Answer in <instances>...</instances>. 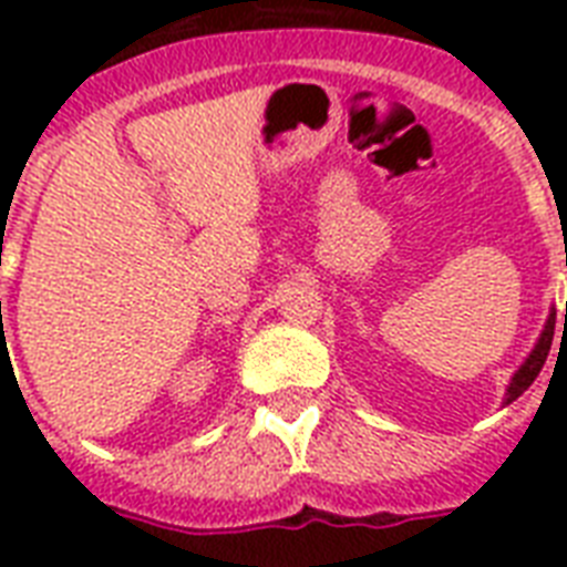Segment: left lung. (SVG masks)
Here are the masks:
<instances>
[{
  "label": "left lung",
  "instance_id": "left-lung-1",
  "mask_svg": "<svg viewBox=\"0 0 567 567\" xmlns=\"http://www.w3.org/2000/svg\"><path fill=\"white\" fill-rule=\"evenodd\" d=\"M565 265H567V258H565ZM565 323H567V302H565ZM554 327H556V309H550L545 329H542V336H538L536 347H533V353L524 359V364H520L518 371L512 373L509 385H506V396H503V405H509L512 400H518V396L524 394L533 382H536V377L542 373V368H545L547 362L550 344H554Z\"/></svg>",
  "mask_w": 567,
  "mask_h": 567
}]
</instances>
